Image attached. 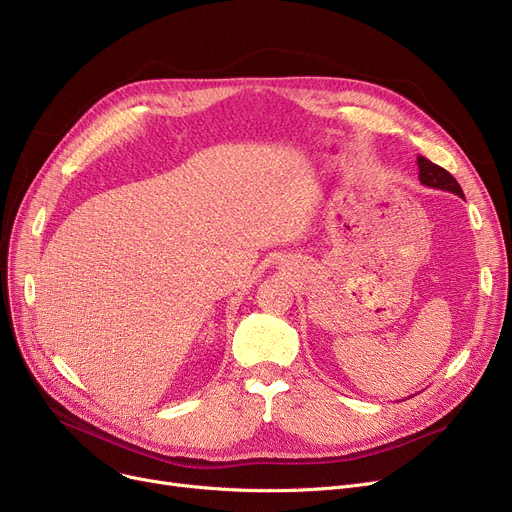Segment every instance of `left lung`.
Masks as SVG:
<instances>
[{
	"instance_id": "8db88e82",
	"label": "left lung",
	"mask_w": 512,
	"mask_h": 512,
	"mask_svg": "<svg viewBox=\"0 0 512 512\" xmlns=\"http://www.w3.org/2000/svg\"><path fill=\"white\" fill-rule=\"evenodd\" d=\"M417 168H419V180L421 184L429 186V188H438V191H448L454 193L465 199L463 195V188L461 184L454 180V176L450 172H446L444 168L432 164V161L425 159V157H417Z\"/></svg>"
}]
</instances>
